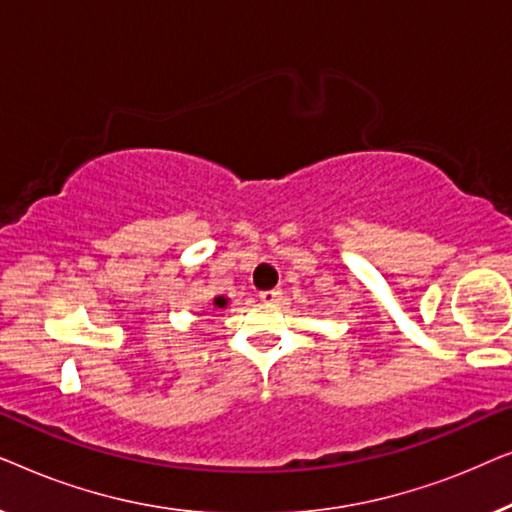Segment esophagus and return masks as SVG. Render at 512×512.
<instances>
[{
	"label": "esophagus",
	"instance_id": "obj_1",
	"mask_svg": "<svg viewBox=\"0 0 512 512\" xmlns=\"http://www.w3.org/2000/svg\"><path fill=\"white\" fill-rule=\"evenodd\" d=\"M258 298H261V303H265V305H272V303H277L279 298H282V291H279V289L261 291V293H258Z\"/></svg>",
	"mask_w": 512,
	"mask_h": 512
}]
</instances>
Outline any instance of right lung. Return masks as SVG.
<instances>
[{
    "mask_svg": "<svg viewBox=\"0 0 512 512\" xmlns=\"http://www.w3.org/2000/svg\"><path fill=\"white\" fill-rule=\"evenodd\" d=\"M228 305V298H223V296H216L214 298V307H216V310H223V307H226Z\"/></svg>",
    "mask_w": 512,
    "mask_h": 512,
    "instance_id": "right-lung-1",
    "label": "right lung"
}]
</instances>
